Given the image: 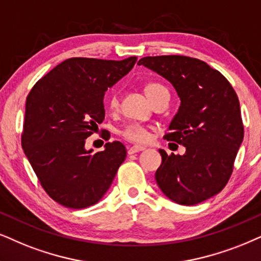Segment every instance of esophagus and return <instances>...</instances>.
Wrapping results in <instances>:
<instances>
[{"mask_svg": "<svg viewBox=\"0 0 261 261\" xmlns=\"http://www.w3.org/2000/svg\"><path fill=\"white\" fill-rule=\"evenodd\" d=\"M144 149H146V148L142 147V146H133V147L127 148V153L128 154H134V153H137V151H142Z\"/></svg>", "mask_w": 261, "mask_h": 261, "instance_id": "1", "label": "esophagus"}]
</instances>
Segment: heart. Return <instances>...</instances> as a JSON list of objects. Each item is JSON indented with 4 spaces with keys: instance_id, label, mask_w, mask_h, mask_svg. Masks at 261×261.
I'll use <instances>...</instances> for the list:
<instances>
[{
    "instance_id": "obj_1",
    "label": "heart",
    "mask_w": 261,
    "mask_h": 261,
    "mask_svg": "<svg viewBox=\"0 0 261 261\" xmlns=\"http://www.w3.org/2000/svg\"><path fill=\"white\" fill-rule=\"evenodd\" d=\"M161 89H165L163 85L158 83H149L146 85L144 88V91H146L147 96L149 97V100H153V97L156 95V92L161 90ZM118 100L115 97V95H112L110 100V106L112 108L117 107ZM123 136L126 138V140L131 142H136V143H141V142H146L148 140V131L146 127H143L140 124H130L127 125L126 127L123 130Z\"/></svg>"
}]
</instances>
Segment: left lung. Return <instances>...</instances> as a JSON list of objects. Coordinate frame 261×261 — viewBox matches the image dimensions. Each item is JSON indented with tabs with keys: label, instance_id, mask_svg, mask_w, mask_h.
I'll use <instances>...</instances> for the list:
<instances>
[{
	"label": "left lung",
	"instance_id": "8db88e82",
	"mask_svg": "<svg viewBox=\"0 0 261 261\" xmlns=\"http://www.w3.org/2000/svg\"><path fill=\"white\" fill-rule=\"evenodd\" d=\"M138 65L169 81L180 100L167 141L186 147L183 155L164 149L155 180L179 204H197L223 190L243 141L239 97L226 78L199 59L182 55L142 58Z\"/></svg>",
	"mask_w": 261,
	"mask_h": 261
}]
</instances>
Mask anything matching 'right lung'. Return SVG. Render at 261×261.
<instances>
[{"instance_id":"obj_1","label":"right lung","mask_w":261,"mask_h":261,"mask_svg":"<svg viewBox=\"0 0 261 261\" xmlns=\"http://www.w3.org/2000/svg\"><path fill=\"white\" fill-rule=\"evenodd\" d=\"M136 60L67 59L30 91L21 146L42 187L62 206L81 210L98 202L126 158L120 142L94 153L85 140L105 119V92Z\"/></svg>"}]
</instances>
